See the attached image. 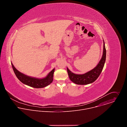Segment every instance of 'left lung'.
<instances>
[{"label":"left lung","mask_w":127,"mask_h":127,"mask_svg":"<svg viewBox=\"0 0 127 127\" xmlns=\"http://www.w3.org/2000/svg\"><path fill=\"white\" fill-rule=\"evenodd\" d=\"M103 42V53L102 57L97 66L93 69L83 74H77L72 72L67 67V72L69 77L71 81L79 85H86L95 81L103 69L106 59V49L104 42Z\"/></svg>","instance_id":"8db88e82"}]
</instances>
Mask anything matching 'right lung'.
<instances>
[{
    "mask_svg": "<svg viewBox=\"0 0 127 127\" xmlns=\"http://www.w3.org/2000/svg\"><path fill=\"white\" fill-rule=\"evenodd\" d=\"M11 65L17 78L22 83L29 86L37 88H43L49 85L53 80V74L54 71H55V68H54L51 72H50L45 77L43 78H38L26 75L18 71L12 63H11Z\"/></svg>",
    "mask_w": 127,
    "mask_h": 127,
    "instance_id": "obj_1",
    "label": "right lung"
}]
</instances>
